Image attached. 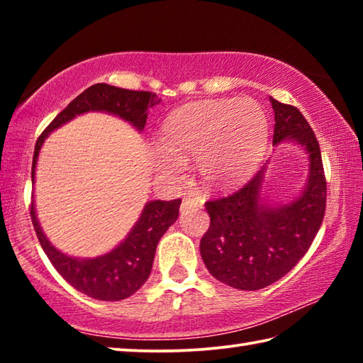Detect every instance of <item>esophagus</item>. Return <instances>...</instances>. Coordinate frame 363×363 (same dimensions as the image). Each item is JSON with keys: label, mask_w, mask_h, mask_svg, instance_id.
<instances>
[{"label": "esophagus", "mask_w": 363, "mask_h": 363, "mask_svg": "<svg viewBox=\"0 0 363 363\" xmlns=\"http://www.w3.org/2000/svg\"><path fill=\"white\" fill-rule=\"evenodd\" d=\"M196 205H199V203H196V200L189 199V196H186V199H184L182 203H181V211H187V210H190V208L196 206Z\"/></svg>", "instance_id": "obj_1"}]
</instances>
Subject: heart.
<instances>
[{
    "instance_id": "1",
    "label": "heart",
    "mask_w": 363,
    "mask_h": 363,
    "mask_svg": "<svg viewBox=\"0 0 363 363\" xmlns=\"http://www.w3.org/2000/svg\"><path fill=\"white\" fill-rule=\"evenodd\" d=\"M266 144L267 120L255 101L195 102L168 116L157 158L164 173L176 174L182 160L196 157L206 186L224 187L257 167Z\"/></svg>"
}]
</instances>
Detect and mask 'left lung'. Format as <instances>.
<instances>
[{"instance_id": "8db88e82", "label": "left lung", "mask_w": 363, "mask_h": 363, "mask_svg": "<svg viewBox=\"0 0 363 363\" xmlns=\"http://www.w3.org/2000/svg\"><path fill=\"white\" fill-rule=\"evenodd\" d=\"M274 145L294 139L309 152V184L298 200L279 208L261 201L262 169L242 189L205 203L210 227L200 253L213 277L238 290H261L286 275L311 248L327 208L320 145L303 113L270 99Z\"/></svg>"}]
</instances>
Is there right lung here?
I'll return each mask as SVG.
<instances>
[{"instance_id":"obj_1","label":"right lung","mask_w":363,"mask_h":363,"mask_svg":"<svg viewBox=\"0 0 363 363\" xmlns=\"http://www.w3.org/2000/svg\"><path fill=\"white\" fill-rule=\"evenodd\" d=\"M155 104H158L157 94L149 93V91L123 89L106 83L89 86L40 134L33 153L32 182H35V164L40 149L52 130L75 118L79 113L89 112V110H104V112L121 116L123 120L130 121L140 131L144 130L149 110ZM179 206L181 199L171 201L157 200L147 203L138 224L134 225L126 240L113 251H110L108 255L96 257V259H75V257L65 256L54 248L48 242L38 224V219H36L33 200L30 203V216H32L36 237H38L48 259L51 261L65 281H69L78 291L88 294L89 298L99 301H120L130 298L149 279L157 245L163 233L168 230V227L176 223L179 216Z\"/></svg>"}]
</instances>
